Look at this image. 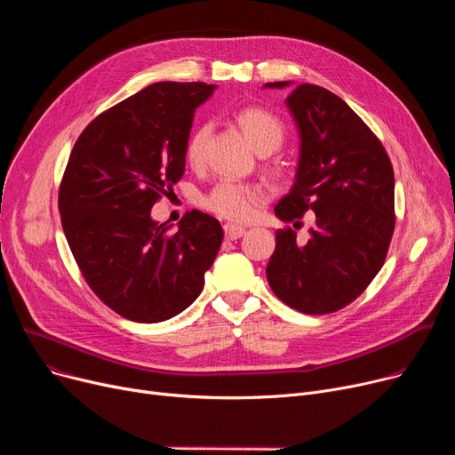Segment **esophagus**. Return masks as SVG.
<instances>
[{
  "label": "esophagus",
  "instance_id": "esophagus-1",
  "mask_svg": "<svg viewBox=\"0 0 455 455\" xmlns=\"http://www.w3.org/2000/svg\"><path fill=\"white\" fill-rule=\"evenodd\" d=\"M223 230H225V237H227V240H230V242L237 240V237H242V235L245 234V228H243V227L230 225V223H227V225L223 227Z\"/></svg>",
  "mask_w": 455,
  "mask_h": 455
}]
</instances>
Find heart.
<instances>
[{
  "instance_id": "obj_1",
  "label": "heart",
  "mask_w": 455,
  "mask_h": 455,
  "mask_svg": "<svg viewBox=\"0 0 455 455\" xmlns=\"http://www.w3.org/2000/svg\"><path fill=\"white\" fill-rule=\"evenodd\" d=\"M235 122L251 141V146L259 155L276 151L285 138V127L280 119L269 110L249 107L237 112ZM212 127L208 124L199 125L191 132L186 143V158L189 164L199 165L204 160L206 141ZM264 189L252 184H240L232 180H221L215 184L203 197V206L212 213L228 221H245L251 218L254 206L264 201Z\"/></svg>"
}]
</instances>
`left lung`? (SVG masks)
<instances>
[{"mask_svg":"<svg viewBox=\"0 0 455 455\" xmlns=\"http://www.w3.org/2000/svg\"><path fill=\"white\" fill-rule=\"evenodd\" d=\"M285 105L300 153L293 188L275 213L290 223L312 210L315 225L304 245L293 228L276 230L266 273L282 302L323 315L360 297L384 266L395 230V173L381 141L336 93L306 83Z\"/></svg>","mask_w":455,"mask_h":455,"instance_id":"8db88e82","label":"left lung"}]
</instances>
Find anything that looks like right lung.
<instances>
[{
	"mask_svg": "<svg viewBox=\"0 0 455 455\" xmlns=\"http://www.w3.org/2000/svg\"><path fill=\"white\" fill-rule=\"evenodd\" d=\"M204 83H155L100 114L77 138L59 189L68 245L92 288L136 323L172 319L194 302L223 242L220 221L188 212L172 230L151 218L186 167Z\"/></svg>",
	"mask_w": 455,
	"mask_h": 455,
	"instance_id": "1",
	"label": "right lung"
}]
</instances>
